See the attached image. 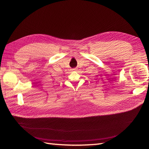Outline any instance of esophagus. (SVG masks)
<instances>
[{
    "label": "esophagus",
    "instance_id": "34e87169",
    "mask_svg": "<svg viewBox=\"0 0 149 149\" xmlns=\"http://www.w3.org/2000/svg\"><path fill=\"white\" fill-rule=\"evenodd\" d=\"M72 70H73V71H77V68H74L72 69Z\"/></svg>",
    "mask_w": 149,
    "mask_h": 149
}]
</instances>
